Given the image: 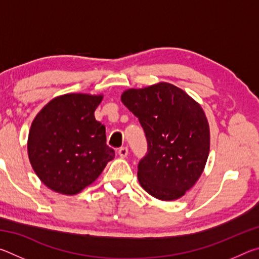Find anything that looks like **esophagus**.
<instances>
[{
  "instance_id": "obj_1",
  "label": "esophagus",
  "mask_w": 259,
  "mask_h": 259,
  "mask_svg": "<svg viewBox=\"0 0 259 259\" xmlns=\"http://www.w3.org/2000/svg\"><path fill=\"white\" fill-rule=\"evenodd\" d=\"M117 153H119V155L121 157H126L129 154V150H128V147H120L119 152H117Z\"/></svg>"
}]
</instances>
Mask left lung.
Returning a JSON list of instances; mask_svg holds the SVG:
<instances>
[{"label":"left lung","mask_w":259,"mask_h":259,"mask_svg":"<svg viewBox=\"0 0 259 259\" xmlns=\"http://www.w3.org/2000/svg\"><path fill=\"white\" fill-rule=\"evenodd\" d=\"M121 102L146 135L148 152L138 164L139 184L155 199H181L199 181L210 151L209 123L201 105L168 82L126 89Z\"/></svg>","instance_id":"8db88e82"}]
</instances>
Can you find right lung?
Instances as JSON below:
<instances>
[{
    "label": "right lung",
    "mask_w": 259,
    "mask_h": 259,
    "mask_svg": "<svg viewBox=\"0 0 259 259\" xmlns=\"http://www.w3.org/2000/svg\"><path fill=\"white\" fill-rule=\"evenodd\" d=\"M103 95L66 94L51 99L34 117L27 152L35 174L50 190L75 195L114 159L106 130L95 111Z\"/></svg>",
    "instance_id": "right-lung-1"
}]
</instances>
